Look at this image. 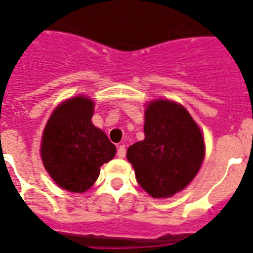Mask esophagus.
I'll use <instances>...</instances> for the list:
<instances>
[{"instance_id": "34e87169", "label": "esophagus", "mask_w": 253, "mask_h": 253, "mask_svg": "<svg viewBox=\"0 0 253 253\" xmlns=\"http://www.w3.org/2000/svg\"><path fill=\"white\" fill-rule=\"evenodd\" d=\"M118 158H125L126 157V146L125 145H120L117 150Z\"/></svg>"}]
</instances>
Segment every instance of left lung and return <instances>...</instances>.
Returning a JSON list of instances; mask_svg holds the SVG:
<instances>
[{
	"mask_svg": "<svg viewBox=\"0 0 253 253\" xmlns=\"http://www.w3.org/2000/svg\"><path fill=\"white\" fill-rule=\"evenodd\" d=\"M145 139L127 149L136 179L153 197L173 196L199 172L205 155L203 133L182 105L155 100L145 112Z\"/></svg>",
	"mask_w": 253,
	"mask_h": 253,
	"instance_id": "1",
	"label": "left lung"
}]
</instances>
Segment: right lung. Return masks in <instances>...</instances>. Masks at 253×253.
I'll return each instance as SVG.
<instances>
[{
	"label": "right lung",
	"mask_w": 253,
	"mask_h": 253,
	"mask_svg": "<svg viewBox=\"0 0 253 253\" xmlns=\"http://www.w3.org/2000/svg\"><path fill=\"white\" fill-rule=\"evenodd\" d=\"M94 103L84 96L66 100L52 113L42 139V160L60 187L85 192L113 159L116 146L91 124Z\"/></svg>",
	"instance_id": "obj_1"
}]
</instances>
